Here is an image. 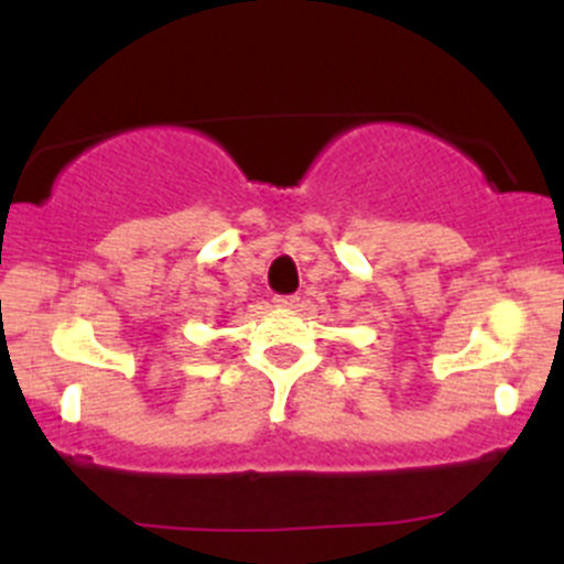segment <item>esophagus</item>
<instances>
[{
	"mask_svg": "<svg viewBox=\"0 0 564 564\" xmlns=\"http://www.w3.org/2000/svg\"><path fill=\"white\" fill-rule=\"evenodd\" d=\"M275 303L281 305V308H297L300 297H297V294H278Z\"/></svg>",
	"mask_w": 564,
	"mask_h": 564,
	"instance_id": "1",
	"label": "esophagus"
}]
</instances>
